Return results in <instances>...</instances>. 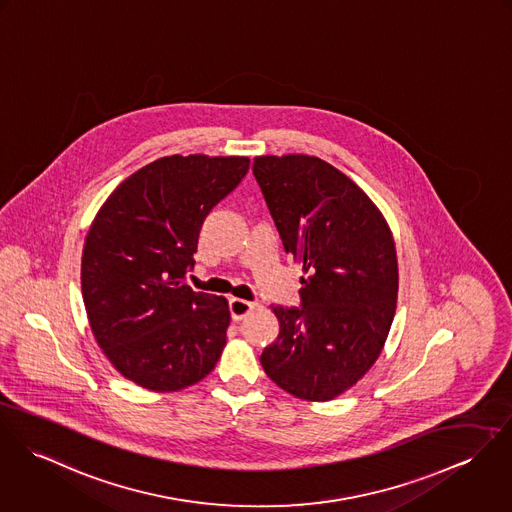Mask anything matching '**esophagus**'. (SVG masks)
<instances>
[{
	"mask_svg": "<svg viewBox=\"0 0 512 512\" xmlns=\"http://www.w3.org/2000/svg\"><path fill=\"white\" fill-rule=\"evenodd\" d=\"M255 308H257V302H249V300H243V298H231L229 300V314H231L233 322L243 320Z\"/></svg>",
	"mask_w": 512,
	"mask_h": 512,
	"instance_id": "esophagus-1",
	"label": "esophagus"
}]
</instances>
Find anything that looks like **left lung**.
Returning a JSON list of instances; mask_svg holds the SVG:
<instances>
[{"label":"left lung","mask_w":512,"mask_h":512,"mask_svg":"<svg viewBox=\"0 0 512 512\" xmlns=\"http://www.w3.org/2000/svg\"><path fill=\"white\" fill-rule=\"evenodd\" d=\"M253 174L284 251L302 267L300 308L273 306L281 332L261 365L294 397L332 400L373 367L389 336L393 233L371 198L318 157H255Z\"/></svg>","instance_id":"8db88e82"}]
</instances>
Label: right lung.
Returning <instances> with one entry per match:
<instances>
[{"instance_id": "1", "label": "right lung", "mask_w": 512, "mask_h": 512, "mask_svg": "<svg viewBox=\"0 0 512 512\" xmlns=\"http://www.w3.org/2000/svg\"><path fill=\"white\" fill-rule=\"evenodd\" d=\"M247 171V157L157 159L125 178L90 226L80 277L90 328L115 369L143 389L196 385L224 351L228 300L184 279L206 216Z\"/></svg>"}]
</instances>
